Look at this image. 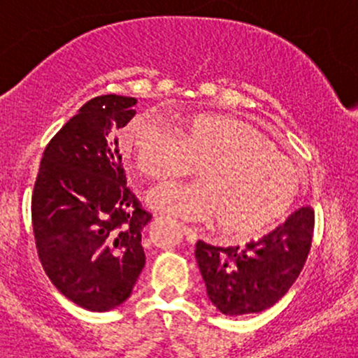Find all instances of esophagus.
Listing matches in <instances>:
<instances>
[{"label": "esophagus", "mask_w": 358, "mask_h": 358, "mask_svg": "<svg viewBox=\"0 0 358 358\" xmlns=\"http://www.w3.org/2000/svg\"><path fill=\"white\" fill-rule=\"evenodd\" d=\"M183 234H185V237H187V241L192 242V244H195V242L199 241V234L193 231V229L187 227V225L183 227Z\"/></svg>", "instance_id": "1"}]
</instances>
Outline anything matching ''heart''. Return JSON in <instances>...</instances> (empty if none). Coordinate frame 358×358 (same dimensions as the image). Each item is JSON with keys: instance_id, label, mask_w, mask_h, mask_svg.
Segmentation results:
<instances>
[{"instance_id": "1", "label": "heart", "mask_w": 358, "mask_h": 358, "mask_svg": "<svg viewBox=\"0 0 358 358\" xmlns=\"http://www.w3.org/2000/svg\"><path fill=\"white\" fill-rule=\"evenodd\" d=\"M122 155L138 173L165 182L196 165V182L151 192L150 205L185 220L215 219L227 234H254L281 219L301 178L287 156L249 122L222 114H188L175 131L146 114L124 126Z\"/></svg>"}]
</instances>
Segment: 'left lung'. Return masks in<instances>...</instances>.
Returning <instances> with one entry per match:
<instances>
[{
	"mask_svg": "<svg viewBox=\"0 0 358 358\" xmlns=\"http://www.w3.org/2000/svg\"><path fill=\"white\" fill-rule=\"evenodd\" d=\"M315 210L291 213L282 225L245 248L196 242L195 257L207 296L220 313L241 316L268 310L287 293L311 249Z\"/></svg>",
	"mask_w": 358,
	"mask_h": 358,
	"instance_id": "obj_1",
	"label": "left lung"
}]
</instances>
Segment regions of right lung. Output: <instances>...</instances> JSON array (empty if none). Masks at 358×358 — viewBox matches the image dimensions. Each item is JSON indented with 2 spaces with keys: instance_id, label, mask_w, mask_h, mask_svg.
I'll return each mask as SVG.
<instances>
[{
  "instance_id": "add662e5",
  "label": "right lung",
  "mask_w": 358,
  "mask_h": 358,
  "mask_svg": "<svg viewBox=\"0 0 358 358\" xmlns=\"http://www.w3.org/2000/svg\"><path fill=\"white\" fill-rule=\"evenodd\" d=\"M134 97H94L43 151L31 195L36 252L53 286L85 310L124 303L145 268L141 232L151 213L129 187L114 131Z\"/></svg>"
}]
</instances>
